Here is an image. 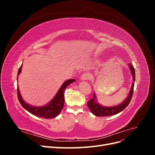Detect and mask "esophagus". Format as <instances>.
<instances>
[{"mask_svg":"<svg viewBox=\"0 0 155 155\" xmlns=\"http://www.w3.org/2000/svg\"><path fill=\"white\" fill-rule=\"evenodd\" d=\"M90 74H89L88 73H84L81 77V80H83V81H87L88 80V79L90 78Z\"/></svg>","mask_w":155,"mask_h":155,"instance_id":"1","label":"esophagus"}]
</instances>
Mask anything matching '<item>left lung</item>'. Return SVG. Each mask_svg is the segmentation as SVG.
I'll return each mask as SVG.
<instances>
[{"label":"left lung","instance_id":"8db88e82","mask_svg":"<svg viewBox=\"0 0 155 155\" xmlns=\"http://www.w3.org/2000/svg\"><path fill=\"white\" fill-rule=\"evenodd\" d=\"M128 66L129 67L131 74H132L133 76V83L132 85H131V87L127 97L125 98V100L124 101H122V103H121L120 104L118 105L113 107H105L100 105L99 103L97 102L96 94L95 92H94V97L91 100H89L87 102V105L89 108V109L91 110V112L94 115H95L96 116H109L115 115L124 110L125 108L128 106L133 96L135 81L134 68L130 63H129Z\"/></svg>","mask_w":155,"mask_h":155}]
</instances>
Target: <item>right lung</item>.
<instances>
[{
    "label": "right lung",
    "instance_id": "right-lung-1",
    "mask_svg": "<svg viewBox=\"0 0 155 155\" xmlns=\"http://www.w3.org/2000/svg\"><path fill=\"white\" fill-rule=\"evenodd\" d=\"M22 65L18 70L17 79L18 75L21 72ZM74 81H76L74 79H68V80L65 81L62 84V85L61 86L58 92L56 93L55 96L52 98V100H51L49 103H48L47 104L43 106L35 107L27 104V103L22 99L18 87H17L18 100L19 101L21 105L23 107V108L25 109L27 111L30 112L33 115L45 119L54 118H55V117H57L60 114L61 111L63 108L64 103V90L69 85H70V84Z\"/></svg>",
    "mask_w": 155,
    "mask_h": 155
}]
</instances>
